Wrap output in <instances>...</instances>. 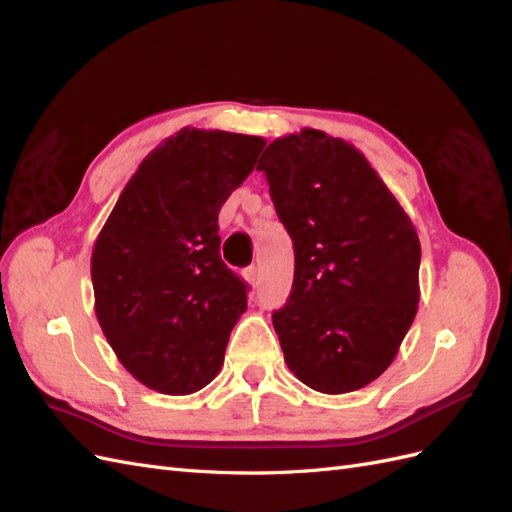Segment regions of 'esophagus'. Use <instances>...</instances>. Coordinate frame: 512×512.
<instances>
[{
	"mask_svg": "<svg viewBox=\"0 0 512 512\" xmlns=\"http://www.w3.org/2000/svg\"><path fill=\"white\" fill-rule=\"evenodd\" d=\"M243 277L247 280V284L250 286H258V269L256 267H247L245 271H243Z\"/></svg>",
	"mask_w": 512,
	"mask_h": 512,
	"instance_id": "obj_1",
	"label": "esophagus"
}]
</instances>
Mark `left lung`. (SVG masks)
<instances>
[{"mask_svg":"<svg viewBox=\"0 0 512 512\" xmlns=\"http://www.w3.org/2000/svg\"><path fill=\"white\" fill-rule=\"evenodd\" d=\"M277 215L294 243V282L273 327L288 369L327 395L382 376L412 327L421 241L363 153L303 128L262 153Z\"/></svg>","mask_w":512,"mask_h":512,"instance_id":"left-lung-1","label":"left lung"}]
</instances>
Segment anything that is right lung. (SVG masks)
<instances>
[{
  "label": "right lung",
  "mask_w": 512,
  "mask_h": 512,
  "mask_svg": "<svg viewBox=\"0 0 512 512\" xmlns=\"http://www.w3.org/2000/svg\"><path fill=\"white\" fill-rule=\"evenodd\" d=\"M262 136L183 128L138 164L91 252L96 316L130 374L190 395L220 374L245 284L220 258L218 215Z\"/></svg>",
  "instance_id": "1"
}]
</instances>
